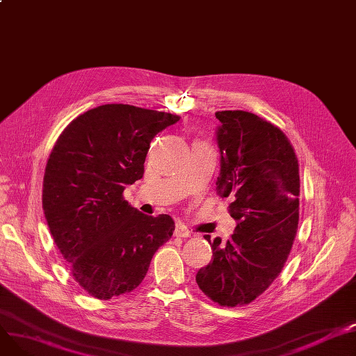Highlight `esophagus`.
Listing matches in <instances>:
<instances>
[{"label": "esophagus", "instance_id": "esophagus-1", "mask_svg": "<svg viewBox=\"0 0 356 356\" xmlns=\"http://www.w3.org/2000/svg\"><path fill=\"white\" fill-rule=\"evenodd\" d=\"M175 235L179 238H189L191 236V231L189 228H186L181 223H177L176 228H175Z\"/></svg>", "mask_w": 356, "mask_h": 356}]
</instances>
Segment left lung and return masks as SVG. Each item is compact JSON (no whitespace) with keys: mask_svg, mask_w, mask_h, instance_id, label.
I'll return each mask as SVG.
<instances>
[{"mask_svg":"<svg viewBox=\"0 0 356 356\" xmlns=\"http://www.w3.org/2000/svg\"><path fill=\"white\" fill-rule=\"evenodd\" d=\"M216 141L220 173L216 193L229 197L235 232L204 239L211 263L196 283L211 300L235 307L251 303L282 273L298 225L300 176L289 138L278 127L247 111H219Z\"/></svg>","mask_w":356,"mask_h":356,"instance_id":"8db88e82","label":"left lung"}]
</instances>
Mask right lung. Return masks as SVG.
Instances as JSON below:
<instances>
[{"instance_id":"obj_1","label":"right lung","mask_w":356,"mask_h":356,"mask_svg":"<svg viewBox=\"0 0 356 356\" xmlns=\"http://www.w3.org/2000/svg\"><path fill=\"white\" fill-rule=\"evenodd\" d=\"M179 115L106 104L74 118L56 141L43 179V211L76 283L99 300L137 289L175 220L124 199L144 175L149 143Z\"/></svg>"}]
</instances>
